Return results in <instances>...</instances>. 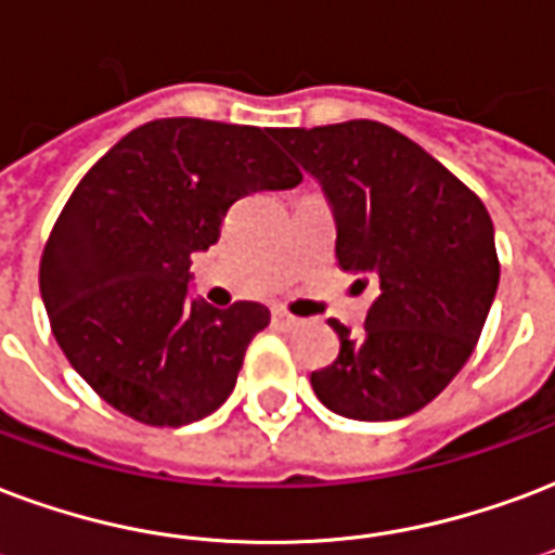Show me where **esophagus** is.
I'll return each instance as SVG.
<instances>
[{
    "mask_svg": "<svg viewBox=\"0 0 555 555\" xmlns=\"http://www.w3.org/2000/svg\"><path fill=\"white\" fill-rule=\"evenodd\" d=\"M272 322H274V327H281V331H295V327H301V319L286 310H274Z\"/></svg>",
    "mask_w": 555,
    "mask_h": 555,
    "instance_id": "34e87169",
    "label": "esophagus"
}]
</instances>
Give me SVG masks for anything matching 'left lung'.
<instances>
[{
  "label": "left lung",
  "mask_w": 555,
  "mask_h": 555,
  "mask_svg": "<svg viewBox=\"0 0 555 555\" xmlns=\"http://www.w3.org/2000/svg\"><path fill=\"white\" fill-rule=\"evenodd\" d=\"M274 140L319 178L336 216V262L377 286L360 336L336 319L339 353L310 374L336 415L395 421L418 412L477 348L500 281L480 195L374 119L278 128Z\"/></svg>",
  "instance_id": "obj_1"
}]
</instances>
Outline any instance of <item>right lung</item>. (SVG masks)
Segmentation results:
<instances>
[{
	"label": "right lung",
	"mask_w": 555,
	"mask_h": 555,
	"mask_svg": "<svg viewBox=\"0 0 555 555\" xmlns=\"http://www.w3.org/2000/svg\"><path fill=\"white\" fill-rule=\"evenodd\" d=\"M272 137L154 119L95 160L57 216L40 257L49 324L75 372L128 418L183 427L219 410L269 324L257 301H186V283L236 198L301 181Z\"/></svg>",
	"instance_id": "add662e5"
}]
</instances>
